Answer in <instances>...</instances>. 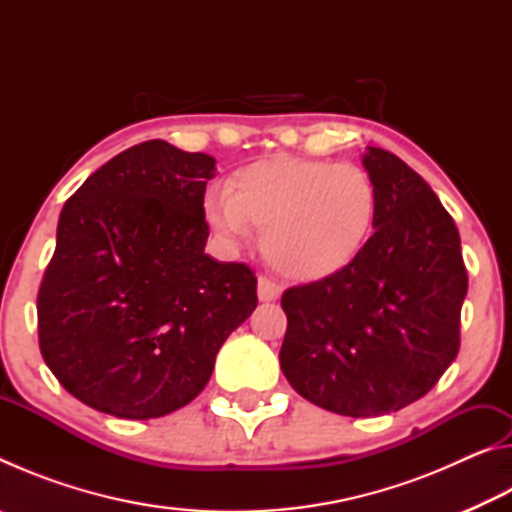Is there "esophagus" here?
Returning <instances> with one entry per match:
<instances>
[{"label": "esophagus", "mask_w": 512, "mask_h": 512, "mask_svg": "<svg viewBox=\"0 0 512 512\" xmlns=\"http://www.w3.org/2000/svg\"><path fill=\"white\" fill-rule=\"evenodd\" d=\"M257 296L262 302H273L282 296V287L277 282H273L271 277H259L257 280Z\"/></svg>", "instance_id": "1"}]
</instances>
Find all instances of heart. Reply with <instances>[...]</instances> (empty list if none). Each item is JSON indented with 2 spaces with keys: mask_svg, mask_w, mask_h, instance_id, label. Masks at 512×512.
I'll use <instances>...</instances> for the list:
<instances>
[{
  "mask_svg": "<svg viewBox=\"0 0 512 512\" xmlns=\"http://www.w3.org/2000/svg\"><path fill=\"white\" fill-rule=\"evenodd\" d=\"M203 212L223 246H244L253 225L275 271L314 282L343 271L368 244L377 189L357 164L275 155L237 169L225 192H207Z\"/></svg>",
  "mask_w": 512,
  "mask_h": 512,
  "instance_id": "1",
  "label": "heart"
}]
</instances>
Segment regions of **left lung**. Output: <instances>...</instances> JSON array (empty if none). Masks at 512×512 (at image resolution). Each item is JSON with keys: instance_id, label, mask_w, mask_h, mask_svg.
<instances>
[{"instance_id": "8db88e82", "label": "left lung", "mask_w": 512, "mask_h": 512, "mask_svg": "<svg viewBox=\"0 0 512 512\" xmlns=\"http://www.w3.org/2000/svg\"><path fill=\"white\" fill-rule=\"evenodd\" d=\"M375 232L352 264L284 291V377L339 415L372 418L427 395L461 345V237L420 173L368 146Z\"/></svg>"}]
</instances>
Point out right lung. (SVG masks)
Masks as SVG:
<instances>
[{
  "mask_svg": "<svg viewBox=\"0 0 512 512\" xmlns=\"http://www.w3.org/2000/svg\"><path fill=\"white\" fill-rule=\"evenodd\" d=\"M216 160L151 140L85 180L38 291L42 359L76 400L126 420L183 409L257 307L246 264L205 255Z\"/></svg>",
  "mask_w": 512,
  "mask_h": 512,
  "instance_id": "add662e5",
  "label": "right lung"
}]
</instances>
